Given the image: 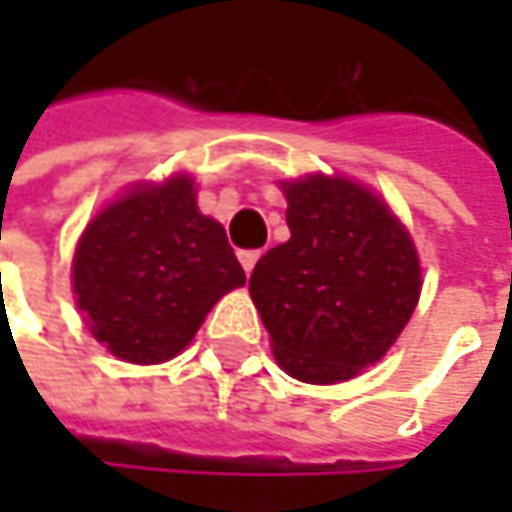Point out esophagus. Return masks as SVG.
<instances>
[{
	"label": "esophagus",
	"mask_w": 512,
	"mask_h": 512,
	"mask_svg": "<svg viewBox=\"0 0 512 512\" xmlns=\"http://www.w3.org/2000/svg\"><path fill=\"white\" fill-rule=\"evenodd\" d=\"M257 257H260V252H257V249H243V252H240V263H243L246 275H252V269H255Z\"/></svg>",
	"instance_id": "1"
}]
</instances>
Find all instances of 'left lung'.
<instances>
[{
	"label": "left lung",
	"mask_w": 512,
	"mask_h": 512,
	"mask_svg": "<svg viewBox=\"0 0 512 512\" xmlns=\"http://www.w3.org/2000/svg\"><path fill=\"white\" fill-rule=\"evenodd\" d=\"M290 240L249 278L278 364L314 385L353 379L409 323L421 266L406 228L353 180L284 183Z\"/></svg>",
	"instance_id": "8db88e82"
}]
</instances>
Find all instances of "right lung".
Wrapping results in <instances>:
<instances>
[{
	"mask_svg": "<svg viewBox=\"0 0 512 512\" xmlns=\"http://www.w3.org/2000/svg\"><path fill=\"white\" fill-rule=\"evenodd\" d=\"M240 284L246 272L225 228L201 216L183 174L109 204L73 255L76 305L91 335L133 364L177 356Z\"/></svg>",
	"mask_w": 512,
	"mask_h": 512,
	"instance_id": "add662e5",
	"label": "right lung"
}]
</instances>
